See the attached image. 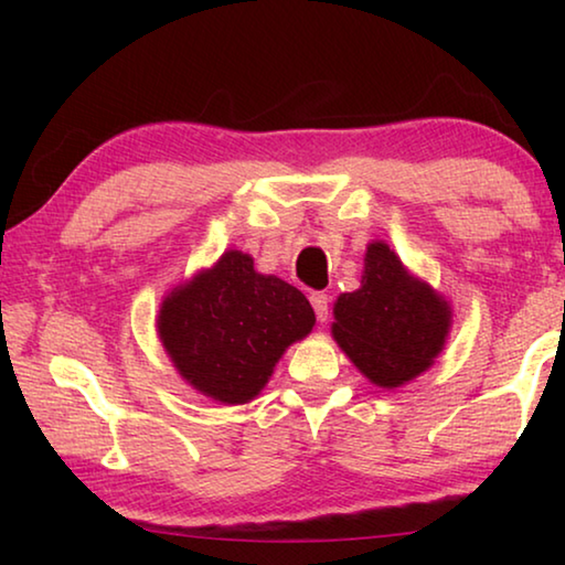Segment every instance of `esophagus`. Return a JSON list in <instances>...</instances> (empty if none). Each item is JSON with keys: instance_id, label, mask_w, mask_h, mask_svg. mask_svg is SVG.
Instances as JSON below:
<instances>
[{"instance_id": "esophagus-1", "label": "esophagus", "mask_w": 565, "mask_h": 565, "mask_svg": "<svg viewBox=\"0 0 565 565\" xmlns=\"http://www.w3.org/2000/svg\"><path fill=\"white\" fill-rule=\"evenodd\" d=\"M311 306L313 311H317V319L323 323L329 319V296L323 291H313L311 294Z\"/></svg>"}]
</instances>
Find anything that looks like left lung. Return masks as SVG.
Returning a JSON list of instances; mask_svg holds the SVG:
<instances>
[{
  "label": "left lung",
  "mask_w": 565,
  "mask_h": 565,
  "mask_svg": "<svg viewBox=\"0 0 565 565\" xmlns=\"http://www.w3.org/2000/svg\"><path fill=\"white\" fill-rule=\"evenodd\" d=\"M331 333L341 351L376 386L396 388L431 366L441 353L451 306L401 264L384 242L363 256L361 286L333 303Z\"/></svg>",
  "instance_id": "left-lung-1"
}]
</instances>
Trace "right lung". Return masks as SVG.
Masks as SVG:
<instances>
[{"instance_id":"obj_1","label":"right lung","mask_w":565,"mask_h":565,"mask_svg":"<svg viewBox=\"0 0 565 565\" xmlns=\"http://www.w3.org/2000/svg\"><path fill=\"white\" fill-rule=\"evenodd\" d=\"M317 317L296 286L254 269L248 254L224 252L212 269L161 301L157 331L179 376L218 404H248Z\"/></svg>"}]
</instances>
